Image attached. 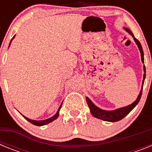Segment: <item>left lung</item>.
Segmentation results:
<instances>
[{
	"label": "left lung",
	"mask_w": 152,
	"mask_h": 152,
	"mask_svg": "<svg viewBox=\"0 0 152 152\" xmlns=\"http://www.w3.org/2000/svg\"><path fill=\"white\" fill-rule=\"evenodd\" d=\"M126 32H128L130 35H131L132 37H133L134 40H135V43L137 44L138 47H139V51L141 52V58H142V61L144 63V53H143V50H142V47L141 45L140 42L139 40L137 39L136 38H135V36L134 35L132 34V31L130 29H129L128 28H124ZM144 76H143V80H142V84H144L145 79V66L144 65ZM143 87V86H142ZM142 89L141 90L140 94H139L138 97H137L136 100L135 102L130 104V105L127 106V107H122V108H119L116 109L115 110H111V111H108V110H101L99 107H96V106L92 103L91 100H90L88 97H86V100H87V103L88 104V107H89L90 110H91V113L92 114L93 116H94V117L98 118V119H103L104 121H107V122H117L119 121V120H121L122 119L126 116L131 112L132 110L134 109V107L139 103V100L141 99V96H142Z\"/></svg>",
	"instance_id": "left-lung-1"
}]
</instances>
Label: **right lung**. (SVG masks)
<instances>
[{"mask_svg":"<svg viewBox=\"0 0 152 152\" xmlns=\"http://www.w3.org/2000/svg\"><path fill=\"white\" fill-rule=\"evenodd\" d=\"M14 37H15V36H13V39L14 38ZM12 39L10 40V42H12ZM61 105H62V103H61V105H60V107H59V108H58V110L57 113H56L55 114L54 116H52V117L49 118V119H45V120H41V121H37V120H33V119H29V118L26 117V116H23V117L25 118V119H26V120H27V121H29V123H32V124H33V125H35V126H44V125H46V124H48V123H51V122L54 121L55 119H56L58 117V115H59V110H60V109H61Z\"/></svg>","mask_w":152,"mask_h":152,"instance_id":"right-lung-1","label":"right lung"}]
</instances>
